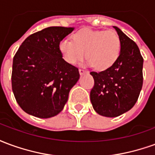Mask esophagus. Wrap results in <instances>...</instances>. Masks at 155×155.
I'll list each match as a JSON object with an SVG mask.
<instances>
[{
	"mask_svg": "<svg viewBox=\"0 0 155 155\" xmlns=\"http://www.w3.org/2000/svg\"><path fill=\"white\" fill-rule=\"evenodd\" d=\"M79 73H80L81 75H82V74H86V73H87V71H84V70H82V69H80V70H79Z\"/></svg>",
	"mask_w": 155,
	"mask_h": 155,
	"instance_id": "1",
	"label": "esophagus"
}]
</instances>
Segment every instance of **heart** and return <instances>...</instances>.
Masks as SVG:
<instances>
[{
    "mask_svg": "<svg viewBox=\"0 0 155 155\" xmlns=\"http://www.w3.org/2000/svg\"><path fill=\"white\" fill-rule=\"evenodd\" d=\"M121 43L119 35L113 31H94L85 28L73 35V41L64 38L60 41L58 49L65 62L76 64L85 56V64L96 70H105L117 61Z\"/></svg>",
    "mask_w": 155,
    "mask_h": 155,
    "instance_id": "1",
    "label": "heart"
}]
</instances>
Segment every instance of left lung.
<instances>
[{
  "mask_svg": "<svg viewBox=\"0 0 155 155\" xmlns=\"http://www.w3.org/2000/svg\"><path fill=\"white\" fill-rule=\"evenodd\" d=\"M121 43L120 53L113 65L101 72H91L94 85L91 101L95 112L117 117L132 109L143 85V59L136 43L120 28L113 26Z\"/></svg>",
  "mask_w": 155,
  "mask_h": 155,
  "instance_id": "1",
  "label": "left lung"
}]
</instances>
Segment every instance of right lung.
<instances>
[{
    "instance_id": "obj_1",
    "label": "right lung",
    "mask_w": 155,
    "mask_h": 155,
    "mask_svg": "<svg viewBox=\"0 0 155 155\" xmlns=\"http://www.w3.org/2000/svg\"><path fill=\"white\" fill-rule=\"evenodd\" d=\"M74 27L51 26L23 41L13 58L12 85L20 107L38 118L55 116L80 79L78 68L64 61L58 44Z\"/></svg>"
}]
</instances>
